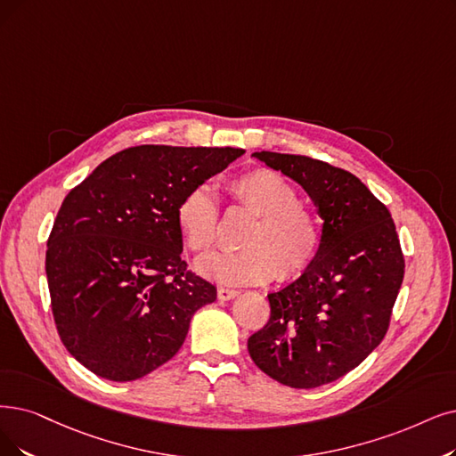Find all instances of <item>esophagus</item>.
Here are the masks:
<instances>
[{"label":"esophagus","instance_id":"esophagus-1","mask_svg":"<svg viewBox=\"0 0 456 456\" xmlns=\"http://www.w3.org/2000/svg\"><path fill=\"white\" fill-rule=\"evenodd\" d=\"M238 296H240V291L232 289V288H218V291H216V297L221 301H230V299L238 297Z\"/></svg>","mask_w":456,"mask_h":456}]
</instances>
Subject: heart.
I'll return each instance as SVG.
<instances>
[{"label": "heart", "mask_w": 456, "mask_h": 456, "mask_svg": "<svg viewBox=\"0 0 456 456\" xmlns=\"http://www.w3.org/2000/svg\"><path fill=\"white\" fill-rule=\"evenodd\" d=\"M228 192L238 206L254 215L238 252L213 254L198 262V271L223 284H264L301 277L322 245V226L314 211L297 202L288 181L273 170L256 168L233 177ZM175 224L187 248L208 254L218 240V206L208 185L181 196Z\"/></svg>", "instance_id": "b5f03b06"}]
</instances>
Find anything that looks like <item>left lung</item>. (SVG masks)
Masks as SVG:
<instances>
[{
    "instance_id": "obj_1",
    "label": "left lung",
    "mask_w": 456,
    "mask_h": 456,
    "mask_svg": "<svg viewBox=\"0 0 456 456\" xmlns=\"http://www.w3.org/2000/svg\"><path fill=\"white\" fill-rule=\"evenodd\" d=\"M314 200L322 245L303 275L269 294L271 316L248 338L256 367L296 389L331 384L384 340L404 279L389 209L354 174L305 155L256 151Z\"/></svg>"
}]
</instances>
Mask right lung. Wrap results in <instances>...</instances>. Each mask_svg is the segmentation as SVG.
<instances>
[{
  "label": "right lung",
  "instance_id": "right-lung-1",
  "mask_svg": "<svg viewBox=\"0 0 456 456\" xmlns=\"http://www.w3.org/2000/svg\"><path fill=\"white\" fill-rule=\"evenodd\" d=\"M243 153L136 145L65 196L46 279L60 338L87 370L112 381L153 372L177 354L198 308L216 299V288L181 260L175 208Z\"/></svg>",
  "mask_w": 456,
  "mask_h": 456
}]
</instances>
